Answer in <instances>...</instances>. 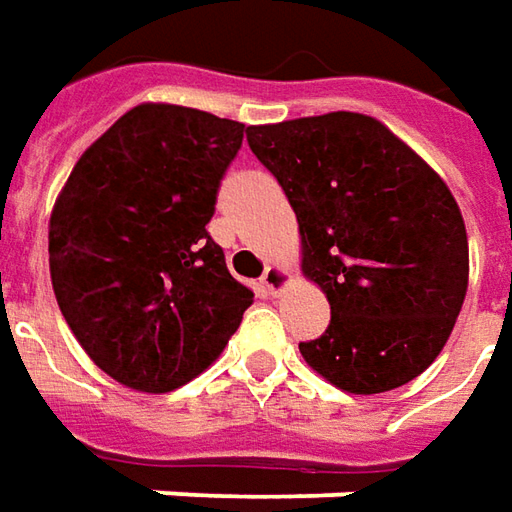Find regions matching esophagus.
Masks as SVG:
<instances>
[{
	"mask_svg": "<svg viewBox=\"0 0 512 512\" xmlns=\"http://www.w3.org/2000/svg\"><path fill=\"white\" fill-rule=\"evenodd\" d=\"M287 284H290V273L279 267V264H270L267 270H264L262 276V290L267 296H281L284 290H287Z\"/></svg>",
	"mask_w": 512,
	"mask_h": 512,
	"instance_id": "esophagus-1",
	"label": "esophagus"
}]
</instances>
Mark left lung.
Instances as JSON below:
<instances>
[{
    "label": "left lung",
    "mask_w": 512,
    "mask_h": 512,
    "mask_svg": "<svg viewBox=\"0 0 512 512\" xmlns=\"http://www.w3.org/2000/svg\"><path fill=\"white\" fill-rule=\"evenodd\" d=\"M301 233V273L327 296V332L298 344L349 394L423 375L468 293V233L451 188L408 143L360 112L248 126Z\"/></svg>",
    "instance_id": "8db88e82"
}]
</instances>
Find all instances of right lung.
I'll return each mask as SVG.
<instances>
[{"label": "right lung", "mask_w": 512, "mask_h": 512, "mask_svg": "<svg viewBox=\"0 0 512 512\" xmlns=\"http://www.w3.org/2000/svg\"><path fill=\"white\" fill-rule=\"evenodd\" d=\"M245 123L137 104L78 157L50 214V279L98 369L163 394L205 372L253 304L208 236Z\"/></svg>", "instance_id": "add662e5"}]
</instances>
